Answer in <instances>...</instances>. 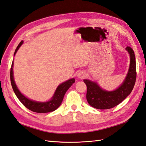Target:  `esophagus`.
I'll list each match as a JSON object with an SVG mask.
<instances>
[{"label":"esophagus","instance_id":"1","mask_svg":"<svg viewBox=\"0 0 146 146\" xmlns=\"http://www.w3.org/2000/svg\"><path fill=\"white\" fill-rule=\"evenodd\" d=\"M86 76H87V75L84 71H79V72L77 73V77L80 79H84Z\"/></svg>","mask_w":146,"mask_h":146}]
</instances>
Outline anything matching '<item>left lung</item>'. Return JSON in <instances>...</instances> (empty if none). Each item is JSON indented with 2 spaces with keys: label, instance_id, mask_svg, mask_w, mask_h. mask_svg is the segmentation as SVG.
Here are the masks:
<instances>
[{
  "label": "left lung",
  "instance_id": "1",
  "mask_svg": "<svg viewBox=\"0 0 146 146\" xmlns=\"http://www.w3.org/2000/svg\"><path fill=\"white\" fill-rule=\"evenodd\" d=\"M130 55V66L127 76L122 84L111 91L102 89L96 82L85 79L87 85V100L91 106L99 110H108L114 108L123 101L132 92L136 80V62L133 49L127 47Z\"/></svg>",
  "mask_w": 146,
  "mask_h": 146
}]
</instances>
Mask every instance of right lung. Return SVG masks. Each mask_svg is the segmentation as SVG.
Instances as JSON below:
<instances>
[{
	"label": "right lung",
	"mask_w": 146,
	"mask_h": 146,
	"mask_svg": "<svg viewBox=\"0 0 146 146\" xmlns=\"http://www.w3.org/2000/svg\"><path fill=\"white\" fill-rule=\"evenodd\" d=\"M23 41H21L19 43L18 47L16 48L15 52H14V56H15L17 51L21 46V45L23 44ZM13 65H14V60L13 61L12 66H11V71H10V78L11 85H12L13 89L15 93L16 96L18 99L21 101V103L23 104L25 106L28 108V110H31V111L36 113H46L52 112V111H55L59 107V106L62 103V100H63L64 96L65 95L66 91L69 89V88L74 84L75 82V80L74 78L68 80L63 83H62L58 85L57 87L56 90L54 92L53 96L51 98L49 101L46 102H38L33 101V100L30 99L29 98H27L18 89V87L16 85L15 81L14 78V73H13Z\"/></svg>",
	"instance_id": "obj_1"
}]
</instances>
